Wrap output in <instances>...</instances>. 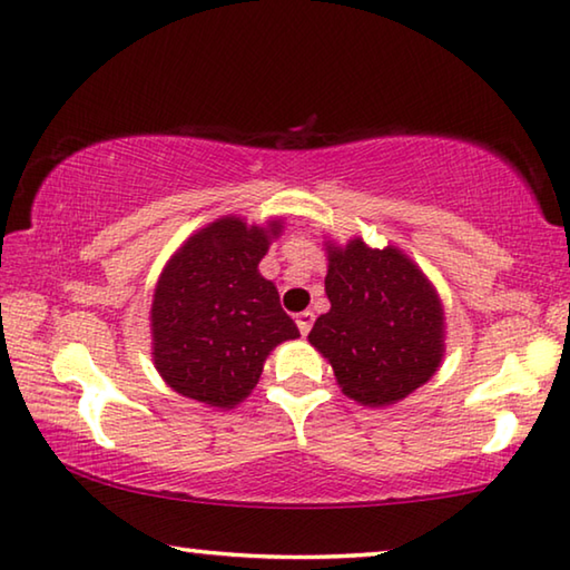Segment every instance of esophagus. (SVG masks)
I'll list each match as a JSON object with an SVG mask.
<instances>
[{
    "mask_svg": "<svg viewBox=\"0 0 570 570\" xmlns=\"http://www.w3.org/2000/svg\"><path fill=\"white\" fill-rule=\"evenodd\" d=\"M296 326H298V331H302V334L306 336L308 331H312V326H314V312L296 314Z\"/></svg>",
    "mask_w": 570,
    "mask_h": 570,
    "instance_id": "obj_1",
    "label": "esophagus"
}]
</instances>
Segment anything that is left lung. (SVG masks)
Segmentation results:
<instances>
[{"mask_svg":"<svg viewBox=\"0 0 570 570\" xmlns=\"http://www.w3.org/2000/svg\"><path fill=\"white\" fill-rule=\"evenodd\" d=\"M331 308L308 334L341 391L364 406H389L436 374L443 358V306L421 268L396 246L361 239L326 244Z\"/></svg>","mask_w":570,"mask_h":570,"instance_id":"1","label":"left lung"}]
</instances>
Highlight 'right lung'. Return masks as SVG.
<instances>
[{"label":"right lung","instance_id":"right-lung-1","mask_svg":"<svg viewBox=\"0 0 570 570\" xmlns=\"http://www.w3.org/2000/svg\"><path fill=\"white\" fill-rule=\"evenodd\" d=\"M282 224L246 226L239 216H222L164 266L149 312L151 354L181 396L234 409L258 384L266 356L298 338L276 286L258 274Z\"/></svg>","mask_w":570,"mask_h":570}]
</instances>
